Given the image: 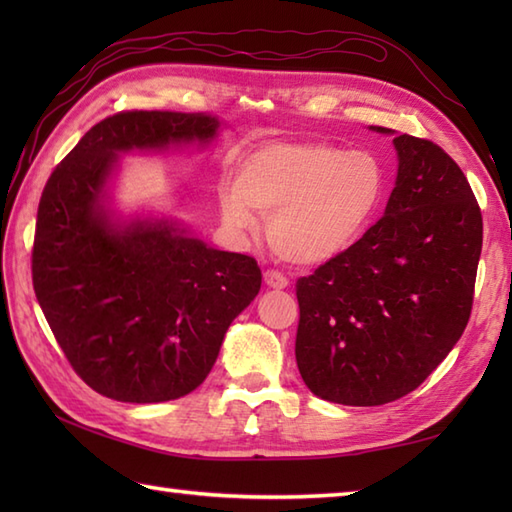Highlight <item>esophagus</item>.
Returning <instances> with one entry per match:
<instances>
[{
  "label": "esophagus",
  "mask_w": 512,
  "mask_h": 512,
  "mask_svg": "<svg viewBox=\"0 0 512 512\" xmlns=\"http://www.w3.org/2000/svg\"><path fill=\"white\" fill-rule=\"evenodd\" d=\"M264 281H266V286L268 288H273V290H284V288H288V279L281 275V273H277V270H266L264 273Z\"/></svg>",
  "instance_id": "esophagus-1"
}]
</instances>
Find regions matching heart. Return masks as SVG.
Wrapping results in <instances>:
<instances>
[{"mask_svg":"<svg viewBox=\"0 0 512 512\" xmlns=\"http://www.w3.org/2000/svg\"><path fill=\"white\" fill-rule=\"evenodd\" d=\"M387 195L385 165L369 151L328 143H266L242 158L235 184H222L228 228L253 231L268 215V239L290 264L319 266L367 235Z\"/></svg>","mask_w":512,"mask_h":512,"instance_id":"obj_1","label":"heart"}]
</instances>
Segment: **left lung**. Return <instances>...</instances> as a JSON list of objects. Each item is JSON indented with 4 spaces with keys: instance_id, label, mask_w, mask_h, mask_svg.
Listing matches in <instances>:
<instances>
[{
    "instance_id": "obj_1",
    "label": "left lung",
    "mask_w": 512,
    "mask_h": 512,
    "mask_svg": "<svg viewBox=\"0 0 512 512\" xmlns=\"http://www.w3.org/2000/svg\"><path fill=\"white\" fill-rule=\"evenodd\" d=\"M394 136V129L369 125ZM385 215L345 255L297 281V367L314 396L376 407L416 389L469 323L482 213L431 140L400 134Z\"/></svg>"
}]
</instances>
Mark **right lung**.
<instances>
[{
  "label": "right lung",
  "mask_w": 512,
  "mask_h": 512,
  "mask_svg": "<svg viewBox=\"0 0 512 512\" xmlns=\"http://www.w3.org/2000/svg\"><path fill=\"white\" fill-rule=\"evenodd\" d=\"M222 127L202 112L110 116L41 193L32 286L74 372L107 398L145 405L191 394L262 288L253 257L206 246L167 213L114 206L121 156L209 149Z\"/></svg>",
  "instance_id": "obj_1"
}]
</instances>
